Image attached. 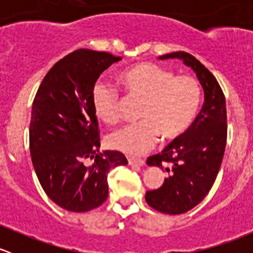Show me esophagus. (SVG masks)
I'll use <instances>...</instances> for the list:
<instances>
[{
    "label": "esophagus",
    "instance_id": "esophagus-1",
    "mask_svg": "<svg viewBox=\"0 0 253 253\" xmlns=\"http://www.w3.org/2000/svg\"><path fill=\"white\" fill-rule=\"evenodd\" d=\"M128 164L131 165V167H142V165H144V160L142 159H138V158H128Z\"/></svg>",
    "mask_w": 253,
    "mask_h": 253
}]
</instances>
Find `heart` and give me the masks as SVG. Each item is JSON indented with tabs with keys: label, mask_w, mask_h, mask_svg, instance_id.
Masks as SVG:
<instances>
[{
	"label": "heart",
	"mask_w": 253,
	"mask_h": 253,
	"mask_svg": "<svg viewBox=\"0 0 253 253\" xmlns=\"http://www.w3.org/2000/svg\"><path fill=\"white\" fill-rule=\"evenodd\" d=\"M127 95L142 100L137 112L141 120L109 137V144L128 155H139L158 141H174L182 136L197 115L201 86L190 76H175L153 62H141L119 75ZM91 105L96 117L108 125L120 121V98L108 83L98 81L91 89Z\"/></svg>",
	"instance_id": "1"
}]
</instances>
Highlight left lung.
I'll use <instances>...</instances> for the list:
<instances>
[{
  "instance_id": "1",
  "label": "left lung",
  "mask_w": 253,
  "mask_h": 253,
  "mask_svg": "<svg viewBox=\"0 0 253 253\" xmlns=\"http://www.w3.org/2000/svg\"><path fill=\"white\" fill-rule=\"evenodd\" d=\"M168 58L192 68L205 91L202 110L190 128L147 159L149 167L165 169L169 176L158 190L147 191L145 201L155 211L175 215L195 208L211 191L223 162L228 127L225 96L209 70L185 51L159 56Z\"/></svg>"
}]
</instances>
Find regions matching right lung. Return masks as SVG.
I'll return each mask as SVG.
<instances>
[{"instance_id":"obj_1","label":"right lung","mask_w":253,"mask_h":253,"mask_svg":"<svg viewBox=\"0 0 253 253\" xmlns=\"http://www.w3.org/2000/svg\"><path fill=\"white\" fill-rule=\"evenodd\" d=\"M122 58L79 48L56 62L42 79L32 108L29 145L42 190L61 208L76 213L108 198V172L126 165L121 152H100L91 89L101 73Z\"/></svg>"}]
</instances>
